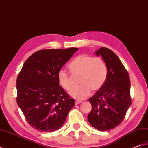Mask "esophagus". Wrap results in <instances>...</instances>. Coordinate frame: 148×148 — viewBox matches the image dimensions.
<instances>
[{
  "instance_id": "34e87169",
  "label": "esophagus",
  "mask_w": 148,
  "mask_h": 148,
  "mask_svg": "<svg viewBox=\"0 0 148 148\" xmlns=\"http://www.w3.org/2000/svg\"><path fill=\"white\" fill-rule=\"evenodd\" d=\"M80 103H82V101H79V100H76V101H75V105H78V104H80Z\"/></svg>"
}]
</instances>
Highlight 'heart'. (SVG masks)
Listing matches in <instances>:
<instances>
[{"label":"heart","instance_id":"heart-1","mask_svg":"<svg viewBox=\"0 0 148 148\" xmlns=\"http://www.w3.org/2000/svg\"><path fill=\"white\" fill-rule=\"evenodd\" d=\"M69 69L73 75H80L79 87L73 88L69 95L77 100H84L90 95L91 89L98 91L106 81L108 69L104 60L99 57L80 55L69 63ZM58 83L64 90L68 91L71 87L69 74L60 69L57 74Z\"/></svg>","mask_w":148,"mask_h":148}]
</instances>
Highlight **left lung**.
Listing matches in <instances>:
<instances>
[{"instance_id":"1","label":"left lung","mask_w":148,"mask_h":148,"mask_svg":"<svg viewBox=\"0 0 148 148\" xmlns=\"http://www.w3.org/2000/svg\"><path fill=\"white\" fill-rule=\"evenodd\" d=\"M95 53L104 60L108 74L102 87L89 99L92 109L88 120L95 129L109 131L121 123L131 106L130 77L117 55L110 49L102 47Z\"/></svg>"}]
</instances>
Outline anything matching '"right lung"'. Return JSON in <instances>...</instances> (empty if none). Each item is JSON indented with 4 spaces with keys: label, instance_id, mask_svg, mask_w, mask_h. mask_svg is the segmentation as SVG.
Instances as JSON below:
<instances>
[{
    "label": "right lung",
    "instance_id": "1",
    "mask_svg": "<svg viewBox=\"0 0 148 148\" xmlns=\"http://www.w3.org/2000/svg\"><path fill=\"white\" fill-rule=\"evenodd\" d=\"M78 49L40 50L22 66L16 79V102L35 130L50 132L59 129L74 107V99L58 84L57 74Z\"/></svg>",
    "mask_w": 148,
    "mask_h": 148
}]
</instances>
